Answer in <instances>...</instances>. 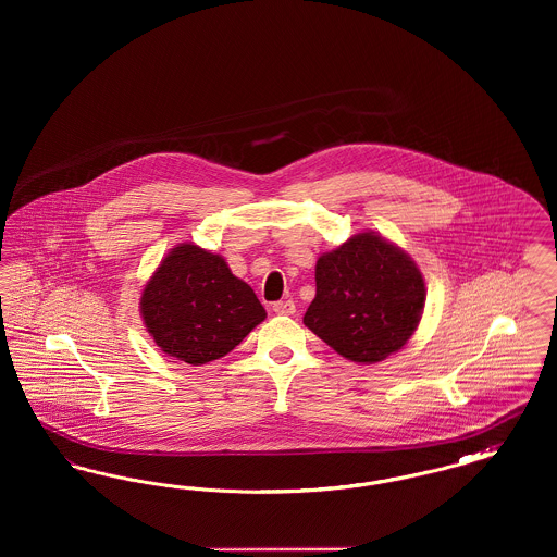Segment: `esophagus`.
I'll return each instance as SVG.
<instances>
[{
	"label": "esophagus",
	"mask_w": 557,
	"mask_h": 557,
	"mask_svg": "<svg viewBox=\"0 0 557 557\" xmlns=\"http://www.w3.org/2000/svg\"><path fill=\"white\" fill-rule=\"evenodd\" d=\"M273 311L277 315H294L296 313V305L292 300H280V302H273Z\"/></svg>",
	"instance_id": "1"
}]
</instances>
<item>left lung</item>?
Here are the masks:
<instances>
[{
	"label": "left lung",
	"mask_w": 557,
	"mask_h": 557,
	"mask_svg": "<svg viewBox=\"0 0 557 557\" xmlns=\"http://www.w3.org/2000/svg\"><path fill=\"white\" fill-rule=\"evenodd\" d=\"M315 298L305 325L355 363H377L418 330L425 286L416 261L393 242L363 232L315 265Z\"/></svg>",
	"instance_id": "1"
}]
</instances>
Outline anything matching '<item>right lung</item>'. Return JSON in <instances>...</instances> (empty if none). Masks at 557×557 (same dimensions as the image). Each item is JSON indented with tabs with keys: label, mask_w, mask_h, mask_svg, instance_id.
I'll use <instances>...</instances> for the list:
<instances>
[{
	"label": "right lung",
	"mask_w": 557,
	"mask_h": 557,
	"mask_svg": "<svg viewBox=\"0 0 557 557\" xmlns=\"http://www.w3.org/2000/svg\"><path fill=\"white\" fill-rule=\"evenodd\" d=\"M139 311L160 350L189 366L225 357L267 318L255 290L225 259L191 242L160 261Z\"/></svg>",
	"instance_id": "right-lung-1"
}]
</instances>
